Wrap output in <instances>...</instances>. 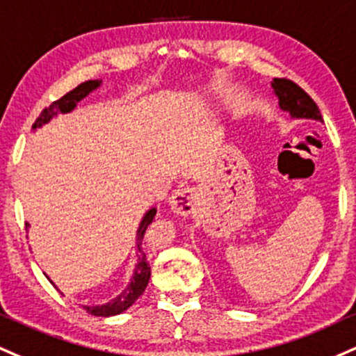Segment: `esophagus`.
<instances>
[{
  "label": "esophagus",
  "mask_w": 356,
  "mask_h": 356,
  "mask_svg": "<svg viewBox=\"0 0 356 356\" xmlns=\"http://www.w3.org/2000/svg\"><path fill=\"white\" fill-rule=\"evenodd\" d=\"M195 205H197V192L195 189H191V187L177 189L169 200L170 211L177 213V216H184V217L194 212Z\"/></svg>",
  "instance_id": "esophagus-1"
}]
</instances>
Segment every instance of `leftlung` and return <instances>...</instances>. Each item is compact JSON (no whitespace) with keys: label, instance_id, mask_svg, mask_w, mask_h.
<instances>
[{"label":"left lung","instance_id":"8db88e82","mask_svg":"<svg viewBox=\"0 0 356 356\" xmlns=\"http://www.w3.org/2000/svg\"><path fill=\"white\" fill-rule=\"evenodd\" d=\"M273 94L277 96L278 106L282 111L290 114V118L295 119H315L322 122V114H320L318 106L315 104L308 94L303 91L298 84H295L290 79H278L272 81Z\"/></svg>","mask_w":356,"mask_h":356}]
</instances>
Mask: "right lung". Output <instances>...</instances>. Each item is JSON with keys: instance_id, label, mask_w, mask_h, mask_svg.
Returning <instances> with one entry per match:
<instances>
[{"instance_id": "add662e5", "label": "right lung", "mask_w": 356, "mask_h": 356, "mask_svg": "<svg viewBox=\"0 0 356 356\" xmlns=\"http://www.w3.org/2000/svg\"><path fill=\"white\" fill-rule=\"evenodd\" d=\"M102 81L101 79H94V81H86V83L79 84L78 88H74L72 91H70L67 94H64L61 99L54 101L49 108H46L42 113L40 114V118L36 119V122L33 124V131H36L38 127L44 126L48 124L51 119L56 118L58 114H67L71 113L72 109L78 106L79 101H83L89 92L96 91L99 88ZM157 209H149L147 212L144 213L143 220H140L139 229H137L136 234V255H137V264L134 267V273H132L129 284H127L126 289L122 290L118 297H114L113 300L104 303V305H81L84 308L88 314H91L94 316H114L122 314L129 308L132 303H134L140 295L144 293L145 286L149 284V278H151V267H149L147 262V257H145L143 242H144V234L147 230V225L151 224L156 217ZM29 227V224H26V229ZM48 280L53 284V280L48 278ZM54 285V284H53Z\"/></svg>"}]
</instances>
